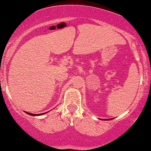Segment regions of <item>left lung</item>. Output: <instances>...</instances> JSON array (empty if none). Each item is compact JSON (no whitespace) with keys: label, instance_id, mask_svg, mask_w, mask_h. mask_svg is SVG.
<instances>
[{"label":"left lung","instance_id":"left-lung-1","mask_svg":"<svg viewBox=\"0 0 151 151\" xmlns=\"http://www.w3.org/2000/svg\"><path fill=\"white\" fill-rule=\"evenodd\" d=\"M111 119H113V118H111V119H102V120H111Z\"/></svg>","mask_w":151,"mask_h":151}]
</instances>
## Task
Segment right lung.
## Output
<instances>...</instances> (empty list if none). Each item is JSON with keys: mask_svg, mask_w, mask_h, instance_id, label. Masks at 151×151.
<instances>
[{"mask_svg": "<svg viewBox=\"0 0 151 151\" xmlns=\"http://www.w3.org/2000/svg\"><path fill=\"white\" fill-rule=\"evenodd\" d=\"M25 112V111H24ZM27 114L29 115H32V116H39V115H44V114H46V113H40V114H34V113H28V112H25Z\"/></svg>", "mask_w": 151, "mask_h": 151, "instance_id": "right-lung-1", "label": "right lung"}]
</instances>
